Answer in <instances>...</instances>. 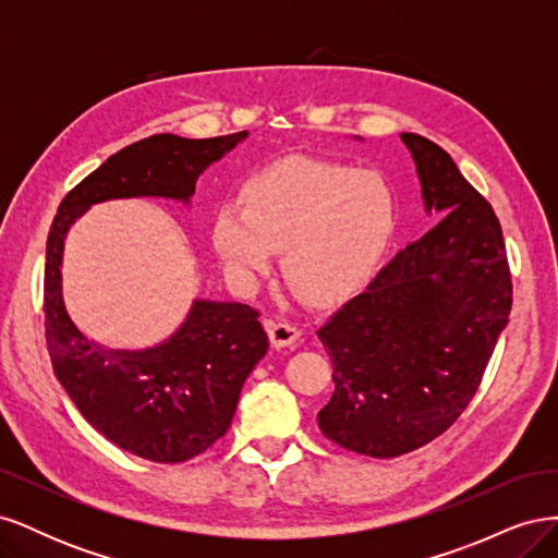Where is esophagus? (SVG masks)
<instances>
[{"label":"esophagus","mask_w":558,"mask_h":558,"mask_svg":"<svg viewBox=\"0 0 558 558\" xmlns=\"http://www.w3.org/2000/svg\"><path fill=\"white\" fill-rule=\"evenodd\" d=\"M265 330L269 335V344L275 349L293 347L300 340V330L293 324H286V320H265Z\"/></svg>","instance_id":"esophagus-1"}]
</instances>
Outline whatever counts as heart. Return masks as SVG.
I'll use <instances>...</instances> for the list:
<instances>
[{"instance_id": "obj_1", "label": "heart", "mask_w": 558, "mask_h": 558, "mask_svg": "<svg viewBox=\"0 0 558 558\" xmlns=\"http://www.w3.org/2000/svg\"><path fill=\"white\" fill-rule=\"evenodd\" d=\"M396 195L377 172L293 156L253 174L242 209L223 207L211 242L230 272L253 281L281 253L289 289L324 307L373 272L396 230Z\"/></svg>"}]
</instances>
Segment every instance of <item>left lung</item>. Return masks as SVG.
I'll use <instances>...</instances> for the list:
<instances>
[{
  "mask_svg": "<svg viewBox=\"0 0 558 558\" xmlns=\"http://www.w3.org/2000/svg\"><path fill=\"white\" fill-rule=\"evenodd\" d=\"M400 140L414 158L426 211L445 218L316 330L335 381L318 428L373 459L424 447L461 416L512 310L492 205L445 148L412 132Z\"/></svg>",
  "mask_w": 558,
  "mask_h": 558,
  "instance_id": "obj_1",
  "label": "left lung"
}]
</instances>
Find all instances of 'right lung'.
Segmentation results:
<instances>
[{"label": "right lung", "mask_w": 558, "mask_h": 558, "mask_svg": "<svg viewBox=\"0 0 558 558\" xmlns=\"http://www.w3.org/2000/svg\"><path fill=\"white\" fill-rule=\"evenodd\" d=\"M246 134H154L134 142L64 195L48 232L44 314L53 373L97 433L146 461H189L226 435L246 377L267 353V335L258 312L242 302L195 300L181 328L156 347L99 344L64 307V238L76 218L107 199L167 197L189 205L197 177Z\"/></svg>", "instance_id": "obj_1"}]
</instances>
